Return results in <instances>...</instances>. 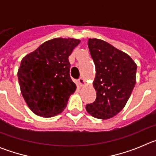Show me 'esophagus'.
I'll list each match as a JSON object with an SVG mask.
<instances>
[{
    "instance_id": "34e87169",
    "label": "esophagus",
    "mask_w": 156,
    "mask_h": 156,
    "mask_svg": "<svg viewBox=\"0 0 156 156\" xmlns=\"http://www.w3.org/2000/svg\"><path fill=\"white\" fill-rule=\"evenodd\" d=\"M78 83H79V85L80 87H83V85H85V80H84V79H83V78H82V77H81V78H80V79L78 80Z\"/></svg>"
}]
</instances>
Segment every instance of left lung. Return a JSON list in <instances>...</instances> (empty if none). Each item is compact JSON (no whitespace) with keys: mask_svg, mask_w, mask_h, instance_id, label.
<instances>
[{"mask_svg":"<svg viewBox=\"0 0 156 156\" xmlns=\"http://www.w3.org/2000/svg\"><path fill=\"white\" fill-rule=\"evenodd\" d=\"M88 48L96 69L93 85L97 98L86 109L97 119H110L124 108L131 94L137 65L127 54L102 40L89 39Z\"/></svg>","mask_w":156,"mask_h":156,"instance_id":"8db88e82","label":"left lung"}]
</instances>
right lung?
Masks as SVG:
<instances>
[{"label":"right lung","instance_id":"right-lung-1","mask_svg":"<svg viewBox=\"0 0 156 156\" xmlns=\"http://www.w3.org/2000/svg\"><path fill=\"white\" fill-rule=\"evenodd\" d=\"M80 40L55 38L25 56L18 71L21 93L36 115L61 113L76 86L69 75V56Z\"/></svg>","mask_w":156,"mask_h":156}]
</instances>
